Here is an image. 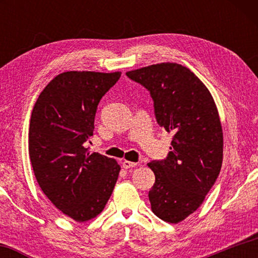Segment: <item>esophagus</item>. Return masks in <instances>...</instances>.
Returning a JSON list of instances; mask_svg holds the SVG:
<instances>
[{"label":"esophagus","instance_id":"1","mask_svg":"<svg viewBox=\"0 0 258 258\" xmlns=\"http://www.w3.org/2000/svg\"><path fill=\"white\" fill-rule=\"evenodd\" d=\"M135 166H138V163H133V161H128V160H124L123 161V167L125 169H128V168H133Z\"/></svg>","mask_w":258,"mask_h":258}]
</instances>
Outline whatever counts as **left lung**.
Listing matches in <instances>:
<instances>
[{"label": "left lung", "instance_id": "1", "mask_svg": "<svg viewBox=\"0 0 258 258\" xmlns=\"http://www.w3.org/2000/svg\"><path fill=\"white\" fill-rule=\"evenodd\" d=\"M149 91L157 123L173 132L171 151L148 166L156 181L149 191L156 216L176 224L197 211L220 174L223 131L214 99L189 68L175 62L126 73Z\"/></svg>", "mask_w": 258, "mask_h": 258}]
</instances>
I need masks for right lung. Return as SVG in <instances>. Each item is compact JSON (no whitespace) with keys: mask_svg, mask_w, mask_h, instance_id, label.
Segmentation results:
<instances>
[{"mask_svg":"<svg viewBox=\"0 0 258 258\" xmlns=\"http://www.w3.org/2000/svg\"><path fill=\"white\" fill-rule=\"evenodd\" d=\"M120 72H66L42 91L33 108L28 151L35 177L54 206L76 222L103 211L118 178L115 159L90 152L100 100Z\"/></svg>","mask_w":258,"mask_h":258,"instance_id":"1","label":"right lung"}]
</instances>
